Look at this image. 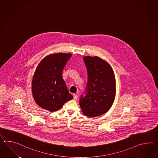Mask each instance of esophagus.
<instances>
[{
    "instance_id": "obj_1",
    "label": "esophagus",
    "mask_w": 158,
    "mask_h": 158,
    "mask_svg": "<svg viewBox=\"0 0 158 158\" xmlns=\"http://www.w3.org/2000/svg\"><path fill=\"white\" fill-rule=\"evenodd\" d=\"M77 95H76V94H74V100H77Z\"/></svg>"
}]
</instances>
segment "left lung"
I'll return each mask as SVG.
<instances>
[{
  "label": "left lung",
  "instance_id": "1",
  "mask_svg": "<svg viewBox=\"0 0 158 158\" xmlns=\"http://www.w3.org/2000/svg\"><path fill=\"white\" fill-rule=\"evenodd\" d=\"M87 69L88 81L79 104L85 116H101L112 106L116 96V79L109 63L98 56L83 57Z\"/></svg>",
  "mask_w": 158,
  "mask_h": 158
}]
</instances>
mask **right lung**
I'll use <instances>...</instances> for the list:
<instances>
[{"label": "right lung", "mask_w": 158, "mask_h": 158, "mask_svg": "<svg viewBox=\"0 0 158 158\" xmlns=\"http://www.w3.org/2000/svg\"><path fill=\"white\" fill-rule=\"evenodd\" d=\"M71 56L70 53H54L45 57L37 67L32 80V94L43 109L56 111L73 98L62 77L63 69Z\"/></svg>", "instance_id": "1"}]
</instances>
